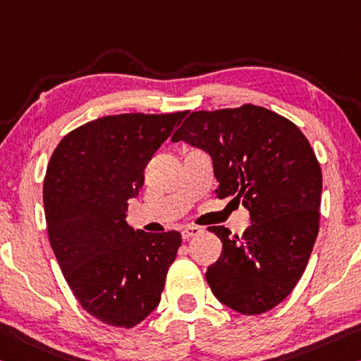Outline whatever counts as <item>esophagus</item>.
Instances as JSON below:
<instances>
[{"label": "esophagus", "mask_w": 361, "mask_h": 361, "mask_svg": "<svg viewBox=\"0 0 361 361\" xmlns=\"http://www.w3.org/2000/svg\"><path fill=\"white\" fill-rule=\"evenodd\" d=\"M201 233H202V230L199 226H186L185 230L181 231V236L185 241H188V239L197 236V234H201Z\"/></svg>", "instance_id": "34e87169"}]
</instances>
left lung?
I'll return each mask as SVG.
<instances>
[{
	"instance_id": "8db88e82",
	"label": "left lung",
	"mask_w": 361,
	"mask_h": 361,
	"mask_svg": "<svg viewBox=\"0 0 361 361\" xmlns=\"http://www.w3.org/2000/svg\"><path fill=\"white\" fill-rule=\"evenodd\" d=\"M210 154L215 196L243 202L250 226L243 238L210 226L223 252L205 279L221 304L260 314L288 297L304 274L319 228L323 176L295 123L265 107L191 112L171 141Z\"/></svg>"
}]
</instances>
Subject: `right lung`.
I'll use <instances>...</instances> for the list:
<instances>
[{"mask_svg":"<svg viewBox=\"0 0 361 361\" xmlns=\"http://www.w3.org/2000/svg\"><path fill=\"white\" fill-rule=\"evenodd\" d=\"M188 111L120 114L72 130L43 185L51 247L68 288L99 322L133 328L160 302L181 234L133 230L125 214L145 169Z\"/></svg>","mask_w":361,"mask_h":361,"instance_id":"obj_1","label":"right lung"}]
</instances>
